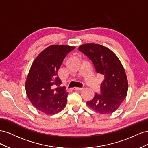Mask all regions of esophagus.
<instances>
[{"label":"esophagus","instance_id":"34e87169","mask_svg":"<svg viewBox=\"0 0 148 148\" xmlns=\"http://www.w3.org/2000/svg\"><path fill=\"white\" fill-rule=\"evenodd\" d=\"M74 90H83L84 89V88L83 87H82V88H79V87H74V88H73Z\"/></svg>","mask_w":148,"mask_h":148}]
</instances>
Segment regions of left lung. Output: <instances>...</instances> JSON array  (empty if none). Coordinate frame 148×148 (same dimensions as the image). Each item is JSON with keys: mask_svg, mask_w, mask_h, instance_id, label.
Here are the masks:
<instances>
[{"mask_svg": "<svg viewBox=\"0 0 148 148\" xmlns=\"http://www.w3.org/2000/svg\"><path fill=\"white\" fill-rule=\"evenodd\" d=\"M79 50L92 61L96 72L104 76L100 94H95L87 102L88 106L99 113L115 112L125 99L128 92V81L125 69L116 54L107 47L99 44L87 43Z\"/></svg>", "mask_w": 148, "mask_h": 148, "instance_id": "obj_1", "label": "left lung"}]
</instances>
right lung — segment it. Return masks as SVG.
Returning <instances> with one entry per match:
<instances>
[{
    "label": "right lung",
    "instance_id": "add662e5",
    "mask_svg": "<svg viewBox=\"0 0 148 148\" xmlns=\"http://www.w3.org/2000/svg\"><path fill=\"white\" fill-rule=\"evenodd\" d=\"M74 48L66 45L49 46L33 62L25 90L29 101L38 110L52 115L65 107L67 93L65 87H61L58 71L67 54Z\"/></svg>",
    "mask_w": 148,
    "mask_h": 148
}]
</instances>
